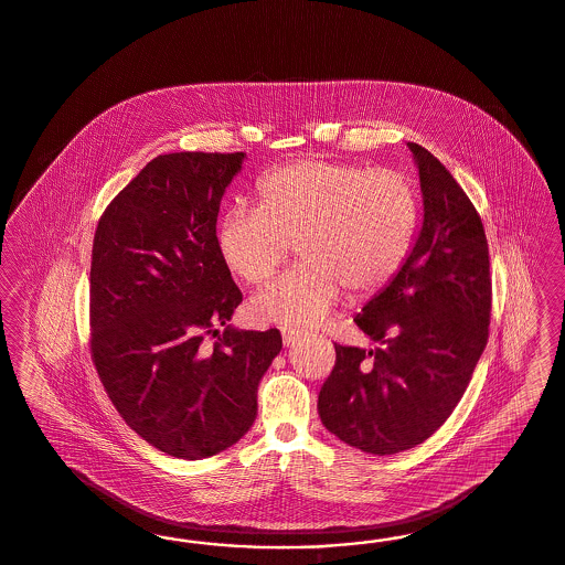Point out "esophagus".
<instances>
[{"mask_svg": "<svg viewBox=\"0 0 565 565\" xmlns=\"http://www.w3.org/2000/svg\"><path fill=\"white\" fill-rule=\"evenodd\" d=\"M281 338H284V344H286V347H294V344H300V342H302L305 333L294 330V328H284V330H281Z\"/></svg>", "mask_w": 565, "mask_h": 565, "instance_id": "34e87169", "label": "esophagus"}]
</instances>
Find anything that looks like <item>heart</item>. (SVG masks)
<instances>
[{"mask_svg":"<svg viewBox=\"0 0 565 565\" xmlns=\"http://www.w3.org/2000/svg\"><path fill=\"white\" fill-rule=\"evenodd\" d=\"M417 214V192L398 171L300 160L258 181L256 209L223 214L216 246L237 277L258 286L296 244L302 263L256 294L250 312L311 328L344 288L370 296L388 284L409 253Z\"/></svg>","mask_w":565,"mask_h":565,"instance_id":"1","label":"heart"}]
</instances>
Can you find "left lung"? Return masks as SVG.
<instances>
[{"mask_svg": "<svg viewBox=\"0 0 565 565\" xmlns=\"http://www.w3.org/2000/svg\"><path fill=\"white\" fill-rule=\"evenodd\" d=\"M424 218L405 263L354 317L377 344H335L319 417L349 447L422 445L461 401L488 340L490 263L480 214L445 164L409 141Z\"/></svg>", "mask_w": 565, "mask_h": 565, "instance_id": "left-lung-1", "label": "left lung"}]
</instances>
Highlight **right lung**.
<instances>
[{
	"mask_svg": "<svg viewBox=\"0 0 565 565\" xmlns=\"http://www.w3.org/2000/svg\"><path fill=\"white\" fill-rule=\"evenodd\" d=\"M244 158L156 156L94 237L99 380L127 426L177 459L213 457L253 428L258 384L281 351L279 331L230 323L242 292L216 246V214Z\"/></svg>",
	"mask_w": 565,
	"mask_h": 565,
	"instance_id": "right-lung-1",
	"label": "right lung"
}]
</instances>
